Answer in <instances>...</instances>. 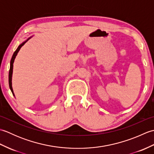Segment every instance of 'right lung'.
<instances>
[{
  "instance_id": "obj_1",
  "label": "right lung",
  "mask_w": 154,
  "mask_h": 154,
  "mask_svg": "<svg viewBox=\"0 0 154 154\" xmlns=\"http://www.w3.org/2000/svg\"><path fill=\"white\" fill-rule=\"evenodd\" d=\"M31 38L32 37H30L29 38H28L26 40L24 41V42H22L21 44L19 45V46L18 47V48L16 49V50L14 52V54H13L12 59L11 60V65H10V70H9V75H8V83H9L10 89H11L12 93L13 94H14V92H13V89H12V72H13V63H14V60L16 58V56L17 55L18 51H20V48L25 44L26 42H28V40H30Z\"/></svg>"
}]
</instances>
